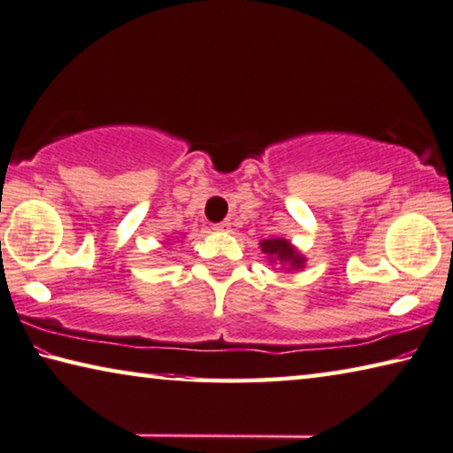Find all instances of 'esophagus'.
<instances>
[{"mask_svg":"<svg viewBox=\"0 0 453 453\" xmlns=\"http://www.w3.org/2000/svg\"><path fill=\"white\" fill-rule=\"evenodd\" d=\"M214 228H217V231H228V228H231V222L222 220V222H219V225L214 226Z\"/></svg>","mask_w":453,"mask_h":453,"instance_id":"1","label":"esophagus"}]
</instances>
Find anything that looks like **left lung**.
Segmentation results:
<instances>
[{"label": "left lung", "mask_w": 453, "mask_h": 453, "mask_svg": "<svg viewBox=\"0 0 453 453\" xmlns=\"http://www.w3.org/2000/svg\"><path fill=\"white\" fill-rule=\"evenodd\" d=\"M261 250L269 258V263H280L288 271H299L305 266V257L296 250L287 239H266L261 241Z\"/></svg>", "instance_id": "obj_1"}]
</instances>
